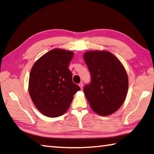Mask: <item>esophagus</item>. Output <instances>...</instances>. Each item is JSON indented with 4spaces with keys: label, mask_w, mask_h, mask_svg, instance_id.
Here are the masks:
<instances>
[{
    "label": "esophagus",
    "mask_w": 154,
    "mask_h": 154,
    "mask_svg": "<svg viewBox=\"0 0 154 154\" xmlns=\"http://www.w3.org/2000/svg\"><path fill=\"white\" fill-rule=\"evenodd\" d=\"M79 86L80 87V88L81 89H83V83H82V82H81L79 84Z\"/></svg>",
    "instance_id": "esophagus-1"
}]
</instances>
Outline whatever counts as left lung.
<instances>
[{
  "label": "left lung",
  "mask_w": 154,
  "mask_h": 154,
  "mask_svg": "<svg viewBox=\"0 0 154 154\" xmlns=\"http://www.w3.org/2000/svg\"><path fill=\"white\" fill-rule=\"evenodd\" d=\"M84 60L91 82L83 91L90 106L101 116L115 112L126 99L128 80L126 70L114 55L106 51H87Z\"/></svg>",
  "instance_id": "left-lung-1"
}]
</instances>
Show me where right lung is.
Segmentation results:
<instances>
[{
    "label": "right lung",
    "instance_id": "right-lung-1",
    "mask_svg": "<svg viewBox=\"0 0 154 154\" xmlns=\"http://www.w3.org/2000/svg\"><path fill=\"white\" fill-rule=\"evenodd\" d=\"M73 53L54 49L35 62L29 78V93L44 115L55 118L66 112L80 87L72 81L69 64Z\"/></svg>",
    "mask_w": 154,
    "mask_h": 154
}]
</instances>
